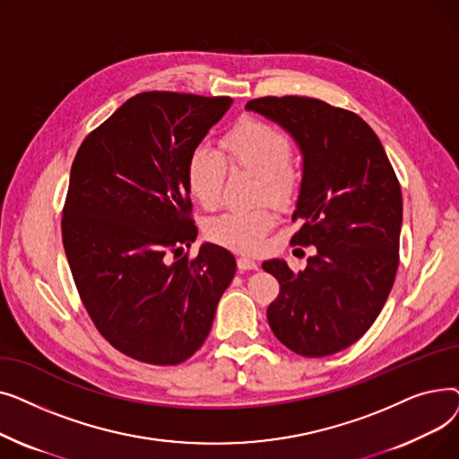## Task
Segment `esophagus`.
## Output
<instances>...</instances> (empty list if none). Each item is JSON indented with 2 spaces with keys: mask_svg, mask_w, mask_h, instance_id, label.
Listing matches in <instances>:
<instances>
[{
  "mask_svg": "<svg viewBox=\"0 0 459 459\" xmlns=\"http://www.w3.org/2000/svg\"><path fill=\"white\" fill-rule=\"evenodd\" d=\"M238 268L242 270V272H249V270H256L258 264L253 258H249V256H239L238 258Z\"/></svg>",
  "mask_w": 459,
  "mask_h": 459,
  "instance_id": "obj_1",
  "label": "esophagus"
}]
</instances>
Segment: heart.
<instances>
[{"label": "heart", "mask_w": 459, "mask_h": 459, "mask_svg": "<svg viewBox=\"0 0 459 459\" xmlns=\"http://www.w3.org/2000/svg\"><path fill=\"white\" fill-rule=\"evenodd\" d=\"M221 151L232 169H244L260 177V195L277 204L290 203L298 187V177L288 165L292 143L282 130L260 118H242L221 139ZM227 175L225 161L206 147H195L187 158L186 178L191 195L204 208L220 201ZM275 225V212L270 204L249 210H230L213 217L206 225V236L238 253H255Z\"/></svg>", "instance_id": "b5f03b06"}]
</instances>
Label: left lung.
I'll use <instances>...</instances> for the list:
<instances>
[{
  "mask_svg": "<svg viewBox=\"0 0 459 459\" xmlns=\"http://www.w3.org/2000/svg\"><path fill=\"white\" fill-rule=\"evenodd\" d=\"M249 111L294 137L303 177L292 221L296 246H315L307 268L262 264L281 292L268 307L277 339L303 357L351 346L376 322L398 270L402 189L374 130L359 115L307 96H264Z\"/></svg>",
  "mask_w": 459,
  "mask_h": 459,
  "instance_id": "left-lung-1",
  "label": "left lung"
}]
</instances>
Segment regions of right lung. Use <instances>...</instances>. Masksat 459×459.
<instances>
[{
	"instance_id": "right-lung-1",
	"label": "right lung",
	"mask_w": 459,
	"mask_h": 459,
	"mask_svg": "<svg viewBox=\"0 0 459 459\" xmlns=\"http://www.w3.org/2000/svg\"><path fill=\"white\" fill-rule=\"evenodd\" d=\"M229 96L151 91L92 130L70 169L63 247L80 298L104 339L141 363L180 365L212 329L234 256L195 242L186 167L230 108ZM176 253V262L168 253Z\"/></svg>"
}]
</instances>
